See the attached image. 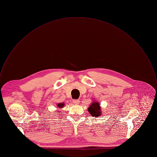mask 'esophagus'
<instances>
[{"label": "esophagus", "instance_id": "1", "mask_svg": "<svg viewBox=\"0 0 157 157\" xmlns=\"http://www.w3.org/2000/svg\"><path fill=\"white\" fill-rule=\"evenodd\" d=\"M74 104L75 105H78L80 103V100L79 99H75L73 101Z\"/></svg>", "mask_w": 157, "mask_h": 157}]
</instances>
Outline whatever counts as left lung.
<instances>
[{
  "label": "left lung",
  "mask_w": 157,
  "mask_h": 157,
  "mask_svg": "<svg viewBox=\"0 0 157 157\" xmlns=\"http://www.w3.org/2000/svg\"><path fill=\"white\" fill-rule=\"evenodd\" d=\"M101 109L100 105L99 104L98 102H95L90 106L88 110V112L91 113L92 116L98 117V116H99L101 114Z\"/></svg>",
  "instance_id": "obj_1"
}]
</instances>
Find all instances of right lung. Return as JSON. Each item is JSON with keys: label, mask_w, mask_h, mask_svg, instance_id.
Returning <instances> with one entry per match:
<instances>
[{"label": "right lung", "mask_w": 157, "mask_h": 157, "mask_svg": "<svg viewBox=\"0 0 157 157\" xmlns=\"http://www.w3.org/2000/svg\"><path fill=\"white\" fill-rule=\"evenodd\" d=\"M64 103H60V104H58V108H63V106H64Z\"/></svg>", "instance_id": "1"}]
</instances>
